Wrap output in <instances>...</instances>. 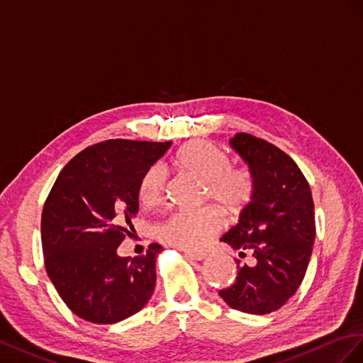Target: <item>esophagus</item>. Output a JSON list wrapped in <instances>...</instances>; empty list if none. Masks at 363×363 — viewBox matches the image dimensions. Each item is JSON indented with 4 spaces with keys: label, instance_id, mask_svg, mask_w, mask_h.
Segmentation results:
<instances>
[{
    "label": "esophagus",
    "instance_id": "obj_1",
    "mask_svg": "<svg viewBox=\"0 0 363 363\" xmlns=\"http://www.w3.org/2000/svg\"><path fill=\"white\" fill-rule=\"evenodd\" d=\"M185 257L190 258V260L201 262V260H205V258H206V254H205V252H191V251H185Z\"/></svg>",
    "mask_w": 363,
    "mask_h": 363
}]
</instances>
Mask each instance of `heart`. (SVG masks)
I'll return each instance as SVG.
<instances>
[{
	"mask_svg": "<svg viewBox=\"0 0 363 363\" xmlns=\"http://www.w3.org/2000/svg\"><path fill=\"white\" fill-rule=\"evenodd\" d=\"M174 162L191 178L205 184V199H213L226 213L235 214L250 203L254 194L251 173L233 167L230 158L214 144L196 140L182 146ZM167 187V172L164 165L153 164L143 174L140 182V201L153 206L164 199ZM223 216L214 206L199 210H179L165 219L158 234L161 240L184 251H199L222 230Z\"/></svg>",
	"mask_w": 363,
	"mask_h": 363,
	"instance_id": "1",
	"label": "heart"
}]
</instances>
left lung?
I'll list each match as a JSON object with an SVG mask.
<instances>
[{"mask_svg": "<svg viewBox=\"0 0 363 363\" xmlns=\"http://www.w3.org/2000/svg\"><path fill=\"white\" fill-rule=\"evenodd\" d=\"M231 149L254 181L251 202L220 242L251 252L254 264L239 266L235 281L219 292L231 308L251 315L275 312L301 284L315 242V205L308 182L283 150L250 133H235Z\"/></svg>", "mask_w": 363, "mask_h": 363, "instance_id": "left-lung-1", "label": "left lung"}]
</instances>
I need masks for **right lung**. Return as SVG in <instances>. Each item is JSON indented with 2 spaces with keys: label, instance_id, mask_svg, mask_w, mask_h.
<instances>
[{
  "label": "right lung",
  "instance_id": "right-lung-1",
  "mask_svg": "<svg viewBox=\"0 0 363 363\" xmlns=\"http://www.w3.org/2000/svg\"><path fill=\"white\" fill-rule=\"evenodd\" d=\"M172 141L108 140L72 158L44 205L40 235L47 274L72 313L116 324L149 303L157 257H121L117 250L138 213L140 182Z\"/></svg>",
  "mask_w": 363,
  "mask_h": 363
}]
</instances>
